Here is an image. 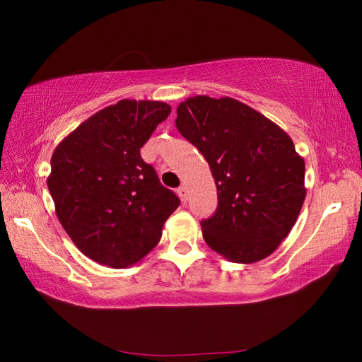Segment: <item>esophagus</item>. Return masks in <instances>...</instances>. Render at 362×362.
<instances>
[{"label": "esophagus", "mask_w": 362, "mask_h": 362, "mask_svg": "<svg viewBox=\"0 0 362 362\" xmlns=\"http://www.w3.org/2000/svg\"><path fill=\"white\" fill-rule=\"evenodd\" d=\"M177 193H179L182 202H187L188 201V188L185 185L179 187V189H177Z\"/></svg>", "instance_id": "obj_1"}]
</instances>
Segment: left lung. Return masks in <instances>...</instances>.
Listing matches in <instances>:
<instances>
[{
	"label": "left lung",
	"mask_w": 362,
	"mask_h": 362,
	"mask_svg": "<svg viewBox=\"0 0 362 362\" xmlns=\"http://www.w3.org/2000/svg\"><path fill=\"white\" fill-rule=\"evenodd\" d=\"M175 126L209 161L218 209L201 222L210 247L233 263L271 255L305 201V161L289 135L232 98H188Z\"/></svg>",
	"instance_id": "left-lung-1"
}]
</instances>
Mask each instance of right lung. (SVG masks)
<instances>
[{
	"mask_svg": "<svg viewBox=\"0 0 362 362\" xmlns=\"http://www.w3.org/2000/svg\"><path fill=\"white\" fill-rule=\"evenodd\" d=\"M171 113L158 101L122 99L73 130L51 157L56 214L83 255L122 269L156 247L180 199L140 156Z\"/></svg>",
	"mask_w": 362,
	"mask_h": 362,
	"instance_id": "add662e5",
	"label": "right lung"
}]
</instances>
